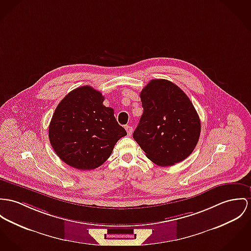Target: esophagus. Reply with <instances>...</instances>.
<instances>
[{"label":"esophagus","mask_w":251,"mask_h":251,"mask_svg":"<svg viewBox=\"0 0 251 251\" xmlns=\"http://www.w3.org/2000/svg\"><path fill=\"white\" fill-rule=\"evenodd\" d=\"M125 129H126V131H127V133H128V135H132L133 134V132H134V130H133V127H131V126H125Z\"/></svg>","instance_id":"1"}]
</instances>
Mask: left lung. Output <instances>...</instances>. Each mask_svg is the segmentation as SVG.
<instances>
[{"mask_svg": "<svg viewBox=\"0 0 251 251\" xmlns=\"http://www.w3.org/2000/svg\"><path fill=\"white\" fill-rule=\"evenodd\" d=\"M143 114L133 137L158 166H172L193 152L201 120L192 102L171 81L153 79L141 91Z\"/></svg>", "mask_w": 251, "mask_h": 251, "instance_id": "left-lung-1", "label": "left lung"}]
</instances>
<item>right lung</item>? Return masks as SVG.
Masks as SVG:
<instances>
[{"instance_id": "1", "label": "right lung", "mask_w": 251, "mask_h": 251, "mask_svg": "<svg viewBox=\"0 0 251 251\" xmlns=\"http://www.w3.org/2000/svg\"><path fill=\"white\" fill-rule=\"evenodd\" d=\"M104 97L90 86L69 93L58 104L49 127L50 144L68 165L93 170L112 154L117 140L127 135L103 105Z\"/></svg>"}]
</instances>
